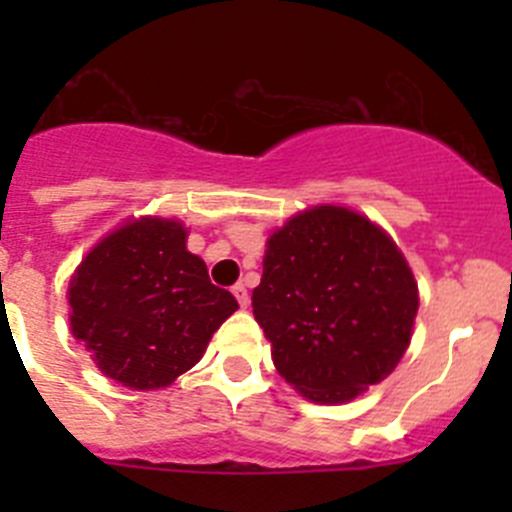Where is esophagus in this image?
<instances>
[{"mask_svg":"<svg viewBox=\"0 0 512 512\" xmlns=\"http://www.w3.org/2000/svg\"><path fill=\"white\" fill-rule=\"evenodd\" d=\"M233 295H235V300H238V305H241L243 310H246L248 302H251V297H248V289L243 287V284H235V287H233Z\"/></svg>","mask_w":512,"mask_h":512,"instance_id":"esophagus-1","label":"esophagus"}]
</instances>
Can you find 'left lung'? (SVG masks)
I'll return each mask as SVG.
<instances>
[{"mask_svg": "<svg viewBox=\"0 0 512 512\" xmlns=\"http://www.w3.org/2000/svg\"><path fill=\"white\" fill-rule=\"evenodd\" d=\"M253 318L277 372L312 402H348L408 351L418 284L390 235L369 217L318 205L266 241Z\"/></svg>", "mask_w": 512, "mask_h": 512, "instance_id": "left-lung-1", "label": "left lung"}]
</instances>
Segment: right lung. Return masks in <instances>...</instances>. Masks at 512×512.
Returning <instances> with one entry per match:
<instances>
[{"label":"right lung","mask_w":512,"mask_h":512,"mask_svg":"<svg viewBox=\"0 0 512 512\" xmlns=\"http://www.w3.org/2000/svg\"><path fill=\"white\" fill-rule=\"evenodd\" d=\"M71 333L104 377L130 390L169 387L238 310L187 251L179 220L140 217L97 243L69 284Z\"/></svg>","instance_id":"1"}]
</instances>
